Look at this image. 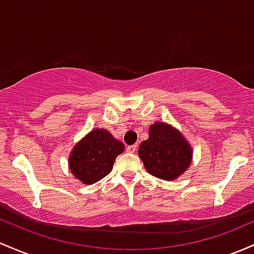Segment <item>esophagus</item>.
Wrapping results in <instances>:
<instances>
[{
  "mask_svg": "<svg viewBox=\"0 0 254 254\" xmlns=\"http://www.w3.org/2000/svg\"><path fill=\"white\" fill-rule=\"evenodd\" d=\"M126 151L128 153H134L136 151V145H129L126 147Z\"/></svg>",
  "mask_w": 254,
  "mask_h": 254,
  "instance_id": "esophagus-1",
  "label": "esophagus"
}]
</instances>
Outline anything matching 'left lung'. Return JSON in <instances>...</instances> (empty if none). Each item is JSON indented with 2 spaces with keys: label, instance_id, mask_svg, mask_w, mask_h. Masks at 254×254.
I'll return each instance as SVG.
<instances>
[{
  "label": "left lung",
  "instance_id": "8db88e82",
  "mask_svg": "<svg viewBox=\"0 0 254 254\" xmlns=\"http://www.w3.org/2000/svg\"><path fill=\"white\" fill-rule=\"evenodd\" d=\"M138 155L151 175L173 181L186 172L193 161V149L182 133L167 122L149 128V138L140 144Z\"/></svg>",
  "mask_w": 254,
  "mask_h": 254
}]
</instances>
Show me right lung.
<instances>
[{"label": "right lung", "mask_w": 254, "mask_h": 254, "mask_svg": "<svg viewBox=\"0 0 254 254\" xmlns=\"http://www.w3.org/2000/svg\"><path fill=\"white\" fill-rule=\"evenodd\" d=\"M125 145L105 128H95L74 145L68 167L81 184L92 185L112 172L116 157Z\"/></svg>", "instance_id": "obj_1"}]
</instances>
